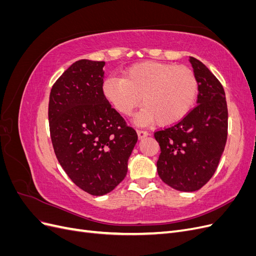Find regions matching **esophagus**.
<instances>
[{
    "mask_svg": "<svg viewBox=\"0 0 256 256\" xmlns=\"http://www.w3.org/2000/svg\"><path fill=\"white\" fill-rule=\"evenodd\" d=\"M150 134L147 132V131H144V130H138V138H144L145 136H148Z\"/></svg>",
    "mask_w": 256,
    "mask_h": 256,
    "instance_id": "1",
    "label": "esophagus"
}]
</instances>
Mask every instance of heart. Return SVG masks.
<instances>
[{
	"mask_svg": "<svg viewBox=\"0 0 256 256\" xmlns=\"http://www.w3.org/2000/svg\"><path fill=\"white\" fill-rule=\"evenodd\" d=\"M198 90V79L190 68L158 62H143L129 67L122 78L109 76L102 94L114 109L129 115L141 104L136 122L162 126L182 120L192 109Z\"/></svg>",
	"mask_w": 256,
	"mask_h": 256,
	"instance_id": "heart-1",
	"label": "heart"
}]
</instances>
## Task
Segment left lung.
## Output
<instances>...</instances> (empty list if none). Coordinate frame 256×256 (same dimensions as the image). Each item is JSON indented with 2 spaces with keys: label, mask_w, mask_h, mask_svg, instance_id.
<instances>
[{
  "label": "left lung",
  "mask_w": 256,
  "mask_h": 256,
  "mask_svg": "<svg viewBox=\"0 0 256 256\" xmlns=\"http://www.w3.org/2000/svg\"><path fill=\"white\" fill-rule=\"evenodd\" d=\"M198 83L196 106L175 125L154 132L160 145L157 171L170 187L184 192L200 189L218 168L228 138V104L219 80L190 56Z\"/></svg>",
  "instance_id": "8db88e82"
}]
</instances>
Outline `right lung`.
I'll use <instances>...</instances> for the list:
<instances>
[{
    "instance_id": "right-lung-1",
    "label": "right lung",
    "mask_w": 256,
    "mask_h": 256,
    "mask_svg": "<svg viewBox=\"0 0 256 256\" xmlns=\"http://www.w3.org/2000/svg\"><path fill=\"white\" fill-rule=\"evenodd\" d=\"M104 64L76 60L54 83L49 100L54 152L69 178L92 196L106 194L126 177L138 141L102 94Z\"/></svg>"
}]
</instances>
